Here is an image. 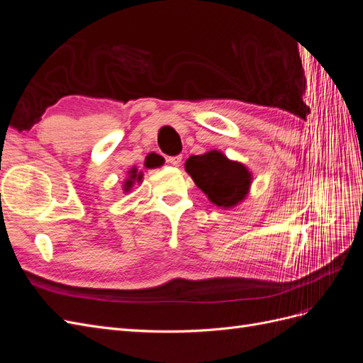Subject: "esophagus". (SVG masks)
Here are the masks:
<instances>
[{
    "mask_svg": "<svg viewBox=\"0 0 363 363\" xmlns=\"http://www.w3.org/2000/svg\"><path fill=\"white\" fill-rule=\"evenodd\" d=\"M168 162L171 164H174V167H180L182 163V156H172V157H168Z\"/></svg>",
    "mask_w": 363,
    "mask_h": 363,
    "instance_id": "esophagus-1",
    "label": "esophagus"
}]
</instances>
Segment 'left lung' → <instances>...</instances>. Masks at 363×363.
<instances>
[{"label":"left lung","instance_id":"obj_1","mask_svg":"<svg viewBox=\"0 0 363 363\" xmlns=\"http://www.w3.org/2000/svg\"><path fill=\"white\" fill-rule=\"evenodd\" d=\"M184 169L218 207H235L248 195L251 172L245 164L227 159L221 151L212 150L191 156L184 163Z\"/></svg>","mask_w":363,"mask_h":363}]
</instances>
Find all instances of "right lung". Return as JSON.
I'll list each match as a JSON object with an SVG mask.
<instances>
[{"label": "right lung", "instance_id": "1", "mask_svg": "<svg viewBox=\"0 0 363 363\" xmlns=\"http://www.w3.org/2000/svg\"><path fill=\"white\" fill-rule=\"evenodd\" d=\"M163 163V160L162 159H159V160H147L145 162V167L147 168H155V167H160V164ZM142 177H144V174H142V171H138L136 168H131L130 171H128V177L125 179V182H124V192H128L131 188H133V184L138 182V183H140L142 182Z\"/></svg>", "mask_w": 363, "mask_h": 363}]
</instances>
